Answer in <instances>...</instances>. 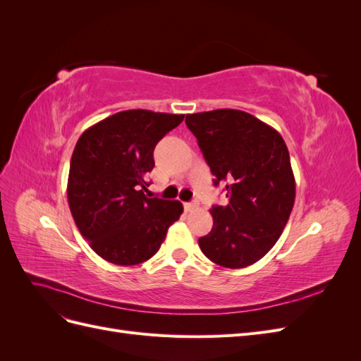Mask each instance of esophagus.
I'll use <instances>...</instances> for the list:
<instances>
[{
  "instance_id": "esophagus-1",
  "label": "esophagus",
  "mask_w": 361,
  "mask_h": 361,
  "mask_svg": "<svg viewBox=\"0 0 361 361\" xmlns=\"http://www.w3.org/2000/svg\"><path fill=\"white\" fill-rule=\"evenodd\" d=\"M197 207H199V203H197V202H187V203H183L185 212H191V211H194V209H197Z\"/></svg>"
}]
</instances>
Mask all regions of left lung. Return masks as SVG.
Instances as JSON below:
<instances>
[{"mask_svg":"<svg viewBox=\"0 0 361 361\" xmlns=\"http://www.w3.org/2000/svg\"><path fill=\"white\" fill-rule=\"evenodd\" d=\"M188 129L214 174L226 183V206H212V231L199 239L203 255L224 268L253 265L274 247L295 202L285 140L245 111L187 114Z\"/></svg>","mask_w":361,"mask_h":361,"instance_id":"1","label":"left lung"}]
</instances>
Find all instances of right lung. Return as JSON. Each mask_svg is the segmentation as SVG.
Listing matches in <instances>:
<instances>
[{"instance_id": "add662e5", "label": "right lung", "mask_w": 361, "mask_h": 361, "mask_svg": "<svg viewBox=\"0 0 361 361\" xmlns=\"http://www.w3.org/2000/svg\"><path fill=\"white\" fill-rule=\"evenodd\" d=\"M185 114L128 110L85 129L76 141L68 202L76 227L96 255L114 265L149 260L179 220L178 200L147 199L146 174L158 141Z\"/></svg>"}]
</instances>
